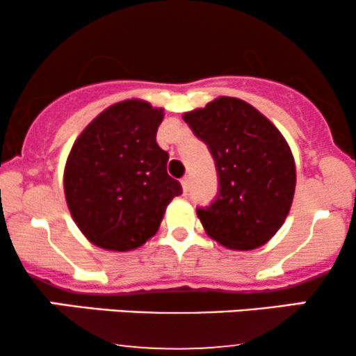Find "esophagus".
I'll list each match as a JSON object with an SVG mask.
<instances>
[{"label": "esophagus", "mask_w": 356, "mask_h": 356, "mask_svg": "<svg viewBox=\"0 0 356 356\" xmlns=\"http://www.w3.org/2000/svg\"><path fill=\"white\" fill-rule=\"evenodd\" d=\"M189 182H191V179L187 177V175H186V177H182V179H181V184H182V189H184V192L189 191Z\"/></svg>", "instance_id": "1"}]
</instances>
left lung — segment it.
I'll return each mask as SVG.
<instances>
[{"mask_svg":"<svg viewBox=\"0 0 356 356\" xmlns=\"http://www.w3.org/2000/svg\"><path fill=\"white\" fill-rule=\"evenodd\" d=\"M184 120L207 145L219 177L216 201L197 207L204 229L238 251L266 244L283 226L295 195L288 142L263 113L232 97L184 113Z\"/></svg>","mask_w":356,"mask_h":356,"instance_id":"left-lung-1","label":"left lung"}]
</instances>
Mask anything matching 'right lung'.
<instances>
[{
    "label": "right lung",
    "instance_id": "obj_1",
    "mask_svg": "<svg viewBox=\"0 0 356 356\" xmlns=\"http://www.w3.org/2000/svg\"><path fill=\"white\" fill-rule=\"evenodd\" d=\"M164 110L124 100L93 118L67 159L65 197L85 238L108 251H130L150 239L167 204L182 194L167 174L169 154L155 136Z\"/></svg>",
    "mask_w": 356,
    "mask_h": 356
}]
</instances>
